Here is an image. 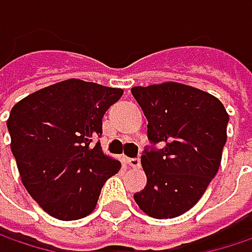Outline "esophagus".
I'll use <instances>...</instances> for the list:
<instances>
[{
  "instance_id": "esophagus-1",
  "label": "esophagus",
  "mask_w": 252,
  "mask_h": 252,
  "mask_svg": "<svg viewBox=\"0 0 252 252\" xmlns=\"http://www.w3.org/2000/svg\"><path fill=\"white\" fill-rule=\"evenodd\" d=\"M126 165H128L129 168L137 169V168H140L141 162H140V159H138V158H134V159H126Z\"/></svg>"
}]
</instances>
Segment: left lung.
Listing matches in <instances>:
<instances>
[{
  "label": "left lung",
  "mask_w": 252,
  "mask_h": 252,
  "mask_svg": "<svg viewBox=\"0 0 252 252\" xmlns=\"http://www.w3.org/2000/svg\"><path fill=\"white\" fill-rule=\"evenodd\" d=\"M131 93L149 121V140L162 144L141 155L147 184L134 200L150 218L181 216L219 171L229 115L213 94L176 81L137 86Z\"/></svg>",
  "instance_id": "1"
}]
</instances>
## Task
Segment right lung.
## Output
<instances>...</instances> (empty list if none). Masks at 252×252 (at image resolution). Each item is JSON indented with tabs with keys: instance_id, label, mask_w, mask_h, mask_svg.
Segmentation results:
<instances>
[{
	"instance_id": "obj_1",
	"label": "right lung",
	"mask_w": 252,
	"mask_h": 252,
	"mask_svg": "<svg viewBox=\"0 0 252 252\" xmlns=\"http://www.w3.org/2000/svg\"><path fill=\"white\" fill-rule=\"evenodd\" d=\"M123 89L68 78L17 102L7 120L11 152L32 198L52 218L90 215L121 162L103 155L102 118Z\"/></svg>"
}]
</instances>
